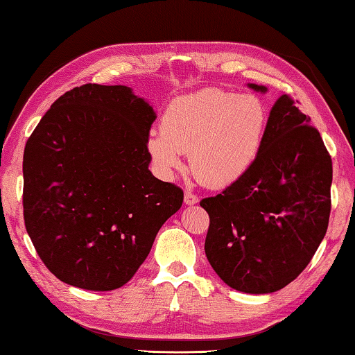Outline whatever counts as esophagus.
I'll return each instance as SVG.
<instances>
[{
    "mask_svg": "<svg viewBox=\"0 0 355 355\" xmlns=\"http://www.w3.org/2000/svg\"><path fill=\"white\" fill-rule=\"evenodd\" d=\"M198 202H199V198L194 193H191V191L184 193V204H187V205H194V204H198Z\"/></svg>",
    "mask_w": 355,
    "mask_h": 355,
    "instance_id": "obj_1",
    "label": "esophagus"
}]
</instances>
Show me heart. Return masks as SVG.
<instances>
[{
  "mask_svg": "<svg viewBox=\"0 0 355 355\" xmlns=\"http://www.w3.org/2000/svg\"><path fill=\"white\" fill-rule=\"evenodd\" d=\"M269 113L257 95L218 87L182 95L167 105L161 129L146 137V153L162 177L189 166L211 188L236 183L260 156Z\"/></svg>",
  "mask_w": 355,
  "mask_h": 355,
  "instance_id": "heart-1",
  "label": "heart"
}]
</instances>
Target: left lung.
Listing matches in <instances>:
<instances>
[{"label": "left lung", "instance_id": "left-lung-1", "mask_svg": "<svg viewBox=\"0 0 355 355\" xmlns=\"http://www.w3.org/2000/svg\"><path fill=\"white\" fill-rule=\"evenodd\" d=\"M331 178L319 130L288 95H280L250 171L200 200L210 216L205 255L220 279L239 292L264 295L298 277L329 228Z\"/></svg>", "mask_w": 355, "mask_h": 355}]
</instances>
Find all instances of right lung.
Instances as JSON below:
<instances>
[{
  "label": "right lung",
  "mask_w": 355,
  "mask_h": 355,
  "mask_svg": "<svg viewBox=\"0 0 355 355\" xmlns=\"http://www.w3.org/2000/svg\"><path fill=\"white\" fill-rule=\"evenodd\" d=\"M156 113L127 86L84 84L52 103L24 153L25 228L62 282L123 287L183 191L150 172Z\"/></svg>",
  "instance_id": "add662e5"
}]
</instances>
